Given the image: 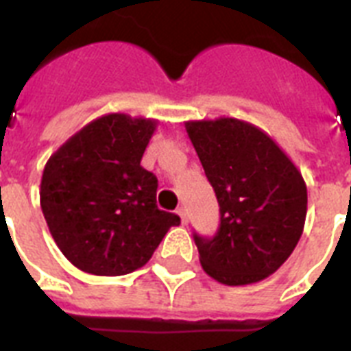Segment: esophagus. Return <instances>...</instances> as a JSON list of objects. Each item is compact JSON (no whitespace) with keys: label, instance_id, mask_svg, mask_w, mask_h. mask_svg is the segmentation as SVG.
<instances>
[{"label":"esophagus","instance_id":"esophagus-1","mask_svg":"<svg viewBox=\"0 0 351 351\" xmlns=\"http://www.w3.org/2000/svg\"><path fill=\"white\" fill-rule=\"evenodd\" d=\"M178 215H180L182 224H187V209L186 208H180V209H178Z\"/></svg>","mask_w":351,"mask_h":351}]
</instances>
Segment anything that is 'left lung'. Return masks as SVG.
Instances as JSON below:
<instances>
[{
    "instance_id": "obj_1",
    "label": "left lung",
    "mask_w": 351,
    "mask_h": 351,
    "mask_svg": "<svg viewBox=\"0 0 351 351\" xmlns=\"http://www.w3.org/2000/svg\"><path fill=\"white\" fill-rule=\"evenodd\" d=\"M186 131L220 206L219 233L195 234L202 269L226 286L261 282L288 261L304 231V178L250 121L189 120Z\"/></svg>"
}]
</instances>
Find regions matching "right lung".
Here are the masks:
<instances>
[{
    "instance_id": "obj_1",
    "label": "right lung",
    "mask_w": 351,
    "mask_h": 351,
    "mask_svg": "<svg viewBox=\"0 0 351 351\" xmlns=\"http://www.w3.org/2000/svg\"><path fill=\"white\" fill-rule=\"evenodd\" d=\"M158 120L111 112L51 154L40 204L65 258L90 275L118 277L145 266L171 226L156 206L158 180L140 165Z\"/></svg>"
}]
</instances>
